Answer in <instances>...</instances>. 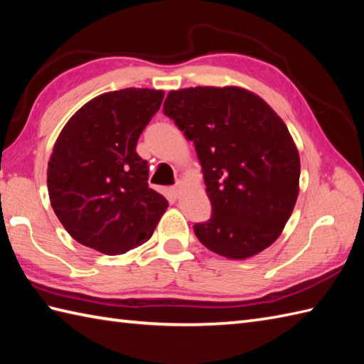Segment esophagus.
I'll return each instance as SVG.
<instances>
[{
	"mask_svg": "<svg viewBox=\"0 0 364 364\" xmlns=\"http://www.w3.org/2000/svg\"><path fill=\"white\" fill-rule=\"evenodd\" d=\"M181 188H183V183H180V181H178V183L175 184V186L172 188V194H173L175 197H178V196H180V194H181Z\"/></svg>",
	"mask_w": 364,
	"mask_h": 364,
	"instance_id": "esophagus-1",
	"label": "esophagus"
}]
</instances>
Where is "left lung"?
<instances>
[{"label":"left lung","instance_id":"left-lung-1","mask_svg":"<svg viewBox=\"0 0 364 364\" xmlns=\"http://www.w3.org/2000/svg\"><path fill=\"white\" fill-rule=\"evenodd\" d=\"M164 114L194 142L211 218L194 225L206 249L231 259L280 236L299 196L300 159L283 120L239 87L173 90Z\"/></svg>","mask_w":364,"mask_h":364}]
</instances>
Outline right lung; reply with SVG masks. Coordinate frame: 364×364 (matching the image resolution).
<instances>
[{
    "label": "right lung",
    "mask_w": 364,
    "mask_h": 364,
    "mask_svg": "<svg viewBox=\"0 0 364 364\" xmlns=\"http://www.w3.org/2000/svg\"><path fill=\"white\" fill-rule=\"evenodd\" d=\"M164 92L122 89L84 105L60 131L48 162L51 206L75 241L122 255L150 239L167 200L149 186L136 145Z\"/></svg>",
    "instance_id": "add662e5"
}]
</instances>
